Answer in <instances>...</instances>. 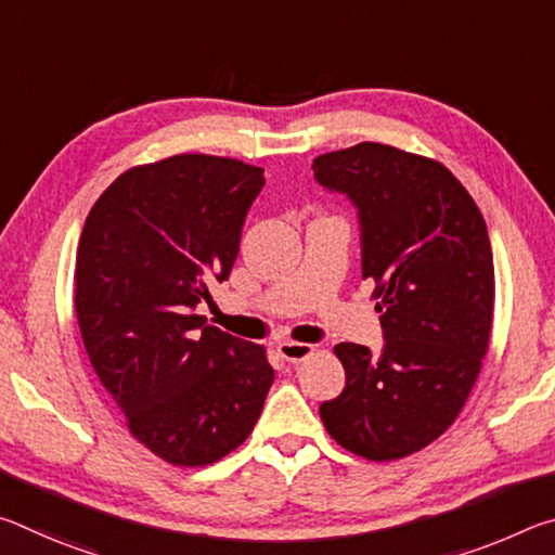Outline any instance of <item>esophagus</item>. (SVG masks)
<instances>
[{"label": "esophagus", "instance_id": "esophagus-1", "mask_svg": "<svg viewBox=\"0 0 555 555\" xmlns=\"http://www.w3.org/2000/svg\"><path fill=\"white\" fill-rule=\"evenodd\" d=\"M279 354L284 357L286 362H304L306 357H311V354H313V345L284 340V343H279Z\"/></svg>", "mask_w": 555, "mask_h": 555}]
</instances>
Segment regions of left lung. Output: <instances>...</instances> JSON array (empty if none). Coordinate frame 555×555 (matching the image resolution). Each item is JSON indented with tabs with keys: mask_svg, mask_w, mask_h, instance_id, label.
Here are the masks:
<instances>
[{
	"mask_svg": "<svg viewBox=\"0 0 555 555\" xmlns=\"http://www.w3.org/2000/svg\"><path fill=\"white\" fill-rule=\"evenodd\" d=\"M313 178L360 220L384 347L340 343V397L321 403L337 443L374 463L416 453L457 418L490 345L494 261L482 212L443 164L362 142L318 156Z\"/></svg>",
	"mask_w": 555,
	"mask_h": 555,
	"instance_id": "1",
	"label": "left lung"
}]
</instances>
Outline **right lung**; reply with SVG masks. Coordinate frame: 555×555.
Returning a JSON list of instances; mask_svg holds the SVG:
<instances>
[{"mask_svg": "<svg viewBox=\"0 0 555 555\" xmlns=\"http://www.w3.org/2000/svg\"><path fill=\"white\" fill-rule=\"evenodd\" d=\"M264 168L181 154L129 168L92 205L75 313L92 370L139 443L203 467L251 434L274 382L264 347L205 323L230 276Z\"/></svg>", "mask_w": 555, "mask_h": 555, "instance_id": "add662e5", "label": "right lung"}]
</instances>
